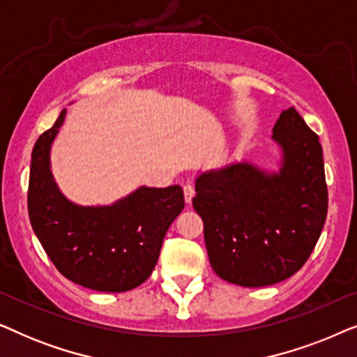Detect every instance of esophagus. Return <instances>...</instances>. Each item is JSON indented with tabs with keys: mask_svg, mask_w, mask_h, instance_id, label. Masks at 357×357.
Listing matches in <instances>:
<instances>
[{
	"mask_svg": "<svg viewBox=\"0 0 357 357\" xmlns=\"http://www.w3.org/2000/svg\"><path fill=\"white\" fill-rule=\"evenodd\" d=\"M183 197H185V203H187V204L192 203V199L195 197L193 185H185V187H183Z\"/></svg>",
	"mask_w": 357,
	"mask_h": 357,
	"instance_id": "esophagus-1",
	"label": "esophagus"
}]
</instances>
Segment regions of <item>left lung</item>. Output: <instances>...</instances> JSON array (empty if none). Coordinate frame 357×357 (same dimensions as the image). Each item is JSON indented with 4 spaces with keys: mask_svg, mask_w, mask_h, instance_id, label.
I'll list each match as a JSON object with an SVG mask.
<instances>
[{
    "mask_svg": "<svg viewBox=\"0 0 357 357\" xmlns=\"http://www.w3.org/2000/svg\"><path fill=\"white\" fill-rule=\"evenodd\" d=\"M282 151L280 172L250 162L208 170L195 182L193 208L203 219L214 273L245 287L276 284L310 257L328 211L319 136L294 107L273 128Z\"/></svg>",
    "mask_w": 357,
    "mask_h": 357,
    "instance_id": "obj_1",
    "label": "left lung"
}]
</instances>
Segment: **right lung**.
<instances>
[{
	"instance_id": "right-lung-1",
	"label": "right lung",
	"mask_w": 357,
	"mask_h": 357,
	"mask_svg": "<svg viewBox=\"0 0 357 357\" xmlns=\"http://www.w3.org/2000/svg\"><path fill=\"white\" fill-rule=\"evenodd\" d=\"M65 116L63 109L32 149L27 209L33 232L70 281L100 292L135 289L158 263L165 232L185 206L183 190L141 187L110 206L71 203L50 170V148Z\"/></svg>"
}]
</instances>
